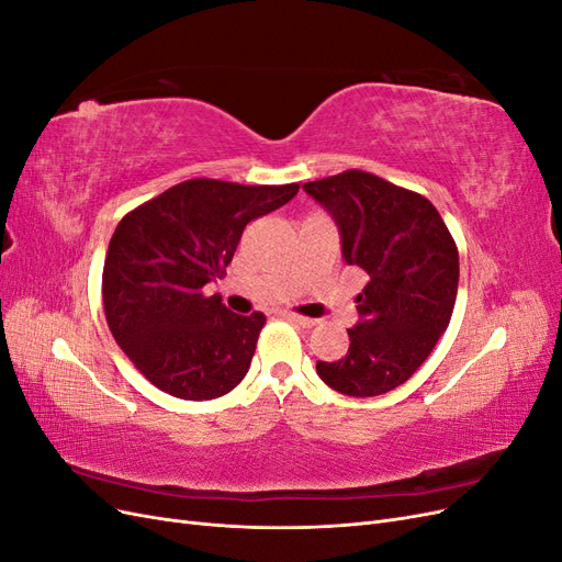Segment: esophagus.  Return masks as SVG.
I'll return each instance as SVG.
<instances>
[{
    "label": "esophagus",
    "mask_w": 562,
    "mask_h": 562,
    "mask_svg": "<svg viewBox=\"0 0 562 562\" xmlns=\"http://www.w3.org/2000/svg\"><path fill=\"white\" fill-rule=\"evenodd\" d=\"M285 318L288 321H293V323H297V326H302V328H314L316 326V318H307V316H300V314H293V312H288L285 314Z\"/></svg>",
    "instance_id": "34e87169"
}]
</instances>
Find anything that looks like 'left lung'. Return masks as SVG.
Returning <instances> with one entry per match:
<instances>
[{"mask_svg": "<svg viewBox=\"0 0 562 562\" xmlns=\"http://www.w3.org/2000/svg\"><path fill=\"white\" fill-rule=\"evenodd\" d=\"M342 239V258L368 283L342 359L318 378L347 396H380L413 378L446 333L459 283V252L429 199L366 171L304 182Z\"/></svg>", "mask_w": 562, "mask_h": 562, "instance_id": "1", "label": "left lung"}]
</instances>
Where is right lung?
Returning <instances> with one entry per match:
<instances>
[{"instance_id": "obj_1", "label": "right lung", "mask_w": 562, "mask_h": 562, "mask_svg": "<svg viewBox=\"0 0 562 562\" xmlns=\"http://www.w3.org/2000/svg\"><path fill=\"white\" fill-rule=\"evenodd\" d=\"M291 184L184 180L116 225L103 267V307L116 345L157 389L211 401L250 368L265 314L239 316L203 285L225 274L250 220L281 209Z\"/></svg>"}]
</instances>
